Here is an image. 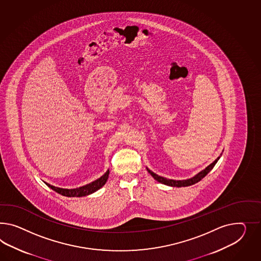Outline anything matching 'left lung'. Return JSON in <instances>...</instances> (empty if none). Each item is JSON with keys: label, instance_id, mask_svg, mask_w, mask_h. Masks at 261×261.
<instances>
[{"label": "left lung", "instance_id": "left-lung-1", "mask_svg": "<svg viewBox=\"0 0 261 261\" xmlns=\"http://www.w3.org/2000/svg\"><path fill=\"white\" fill-rule=\"evenodd\" d=\"M220 156H221V154H220V155L218 156L214 162H212L211 164H209L205 169L200 171L199 173H197V175L192 176L190 178L181 179V180H176V179L166 178V177H164V176L156 175L155 173L152 172V171L149 169V168H147V167H146V169L148 171L149 174L153 176L155 180H156L158 182H160V184H165V185H168V186H171V187H186V186H190V185H193V184H197L198 181H200V180L214 168V166L216 165V163H217L219 159H220Z\"/></svg>", "mask_w": 261, "mask_h": 261}]
</instances>
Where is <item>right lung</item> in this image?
I'll use <instances>...</instances> for the list:
<instances>
[{"label":"right lung","mask_w":261,"mask_h":261,"mask_svg":"<svg viewBox=\"0 0 261 261\" xmlns=\"http://www.w3.org/2000/svg\"><path fill=\"white\" fill-rule=\"evenodd\" d=\"M108 176H109V169L106 171V173L100 176L98 179L92 181L90 184H86L84 185L82 187H79V188H75V189H64V188H60V187H56V186H53L49 184H45L51 188L52 190L55 191L58 194L64 196V197H86L88 195H91L93 193H95L96 191L100 189L105 184H106L107 179H108Z\"/></svg>","instance_id":"right-lung-1"}]
</instances>
